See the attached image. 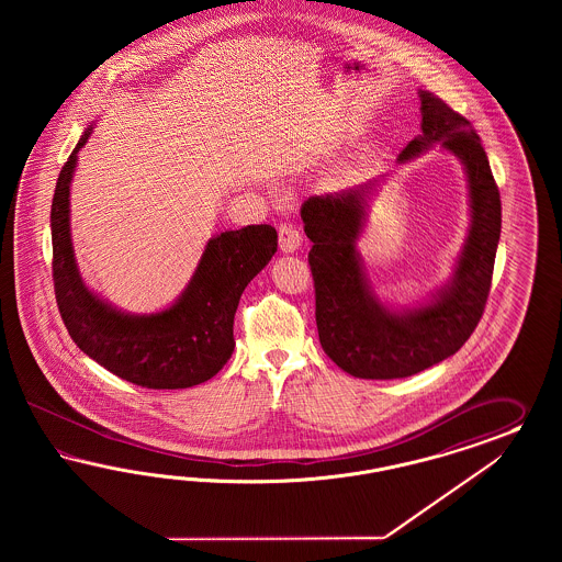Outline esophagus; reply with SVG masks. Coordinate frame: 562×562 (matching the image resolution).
I'll list each match as a JSON object with an SVG mask.
<instances>
[{
	"label": "esophagus",
	"mask_w": 562,
	"mask_h": 562,
	"mask_svg": "<svg viewBox=\"0 0 562 562\" xmlns=\"http://www.w3.org/2000/svg\"><path fill=\"white\" fill-rule=\"evenodd\" d=\"M303 245L301 233L292 224L280 226V251L282 254H294Z\"/></svg>",
	"instance_id": "obj_1"
}]
</instances>
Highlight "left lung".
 <instances>
[{"label": "left lung", "instance_id": "left-lung-1", "mask_svg": "<svg viewBox=\"0 0 562 562\" xmlns=\"http://www.w3.org/2000/svg\"><path fill=\"white\" fill-rule=\"evenodd\" d=\"M420 97V134L397 156L406 165L426 150L453 154L463 167L470 226L451 278L416 305L379 299L358 240L374 181L308 198L301 207L313 247L315 319L325 355L358 379H402L453 357L476 329L486 305L501 238V195L476 130L428 90Z\"/></svg>", "mask_w": 562, "mask_h": 562}]
</instances>
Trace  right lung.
Segmentation results:
<instances>
[{"instance_id":"obj_1","label":"right lung","mask_w":562,"mask_h":562,"mask_svg":"<svg viewBox=\"0 0 562 562\" xmlns=\"http://www.w3.org/2000/svg\"><path fill=\"white\" fill-rule=\"evenodd\" d=\"M92 130L94 123L69 154L53 195V282L61 319L85 355L134 385L148 390L200 385L233 357L240 294L270 263L278 233L270 224H249L214 235L205 243L188 286L162 311L137 315L111 305L86 286L69 228V191L78 153Z\"/></svg>"}]
</instances>
